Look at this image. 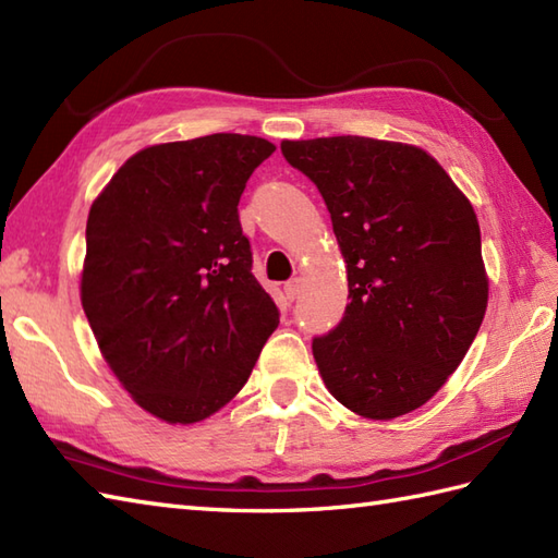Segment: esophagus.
Listing matches in <instances>:
<instances>
[{
    "label": "esophagus",
    "mask_w": 558,
    "mask_h": 558,
    "mask_svg": "<svg viewBox=\"0 0 558 558\" xmlns=\"http://www.w3.org/2000/svg\"><path fill=\"white\" fill-rule=\"evenodd\" d=\"M300 292H302V278H292V280L286 282V294H288L290 302L298 300Z\"/></svg>",
    "instance_id": "esophagus-1"
}]
</instances>
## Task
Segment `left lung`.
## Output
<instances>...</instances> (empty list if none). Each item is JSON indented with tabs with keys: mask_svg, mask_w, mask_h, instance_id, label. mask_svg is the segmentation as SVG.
<instances>
[{
	"mask_svg": "<svg viewBox=\"0 0 558 558\" xmlns=\"http://www.w3.org/2000/svg\"><path fill=\"white\" fill-rule=\"evenodd\" d=\"M280 150L322 192L348 264L345 316L312 342L326 388L366 420L422 408L487 312L475 208L417 146L328 136Z\"/></svg>",
	"mask_w": 558,
	"mask_h": 558,
	"instance_id": "obj_1",
	"label": "left lung"
}]
</instances>
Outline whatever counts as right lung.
Listing matches in <instances>:
<instances>
[{
	"mask_svg": "<svg viewBox=\"0 0 558 558\" xmlns=\"http://www.w3.org/2000/svg\"><path fill=\"white\" fill-rule=\"evenodd\" d=\"M272 150L242 134L148 146L90 206L83 312L136 405L168 424L228 405L280 324L236 213Z\"/></svg>",
	"mask_w": 558,
	"mask_h": 558,
	"instance_id": "right-lung-1",
	"label": "right lung"
}]
</instances>
